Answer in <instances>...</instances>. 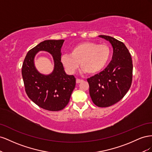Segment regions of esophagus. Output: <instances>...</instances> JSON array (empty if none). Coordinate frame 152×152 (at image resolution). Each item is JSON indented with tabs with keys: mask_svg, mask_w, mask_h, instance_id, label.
I'll return each mask as SVG.
<instances>
[{
	"mask_svg": "<svg viewBox=\"0 0 152 152\" xmlns=\"http://www.w3.org/2000/svg\"><path fill=\"white\" fill-rule=\"evenodd\" d=\"M82 81H83V80H82V79H76L77 84H79V83H80V82H82Z\"/></svg>",
	"mask_w": 152,
	"mask_h": 152,
	"instance_id": "esophagus-1",
	"label": "esophagus"
}]
</instances>
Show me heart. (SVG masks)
Here are the masks:
<instances>
[{
	"instance_id": "obj_1",
	"label": "heart",
	"mask_w": 152,
	"mask_h": 152,
	"mask_svg": "<svg viewBox=\"0 0 152 152\" xmlns=\"http://www.w3.org/2000/svg\"><path fill=\"white\" fill-rule=\"evenodd\" d=\"M111 54V49L107 44L83 42L73 47L70 54H63L61 62L66 70L71 73L77 70L80 63L82 71L94 75L107 66Z\"/></svg>"
}]
</instances>
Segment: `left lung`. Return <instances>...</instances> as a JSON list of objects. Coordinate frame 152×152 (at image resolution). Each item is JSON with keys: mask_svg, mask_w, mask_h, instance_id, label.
Segmentation results:
<instances>
[{"mask_svg": "<svg viewBox=\"0 0 152 152\" xmlns=\"http://www.w3.org/2000/svg\"><path fill=\"white\" fill-rule=\"evenodd\" d=\"M99 37L111 43L112 61L100 73L87 80L92 101L98 107H108L122 99L130 89L132 80V61L123 42L107 35Z\"/></svg>", "mask_w": 152, "mask_h": 152, "instance_id": "1", "label": "left lung"}]
</instances>
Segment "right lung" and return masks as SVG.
Segmentation results:
<instances>
[{
  "label": "right lung",
  "mask_w": 152,
  "mask_h": 152,
  "mask_svg": "<svg viewBox=\"0 0 152 152\" xmlns=\"http://www.w3.org/2000/svg\"><path fill=\"white\" fill-rule=\"evenodd\" d=\"M64 41L46 40L40 42L26 54L22 66L27 96L39 107L49 111H59L65 108L76 84L75 77L66 74L61 61V48ZM40 50L49 52L54 59V70L48 76L41 75L34 66V57Z\"/></svg>",
  "instance_id": "add662e5"
}]
</instances>
